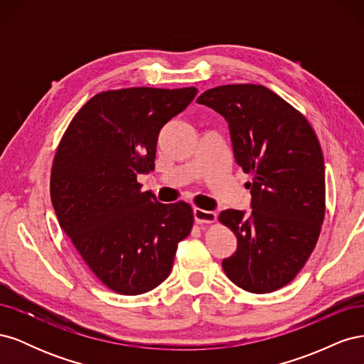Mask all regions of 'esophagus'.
<instances>
[{"label": "esophagus", "mask_w": 364, "mask_h": 364, "mask_svg": "<svg viewBox=\"0 0 364 364\" xmlns=\"http://www.w3.org/2000/svg\"><path fill=\"white\" fill-rule=\"evenodd\" d=\"M194 218L196 222L199 225H209V223H214L217 220V214L213 211H205V209L200 208H196L194 209Z\"/></svg>", "instance_id": "1"}]
</instances>
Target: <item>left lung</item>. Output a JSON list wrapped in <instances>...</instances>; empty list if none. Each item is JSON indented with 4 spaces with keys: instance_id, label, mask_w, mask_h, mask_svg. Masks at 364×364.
<instances>
[{
    "instance_id": "1",
    "label": "left lung",
    "mask_w": 364,
    "mask_h": 364,
    "mask_svg": "<svg viewBox=\"0 0 364 364\" xmlns=\"http://www.w3.org/2000/svg\"><path fill=\"white\" fill-rule=\"evenodd\" d=\"M197 103L229 123L237 164L249 174L252 211L220 213L238 240L226 277L250 293H272L302 270L325 218V165L308 119L262 85H223Z\"/></svg>"
}]
</instances>
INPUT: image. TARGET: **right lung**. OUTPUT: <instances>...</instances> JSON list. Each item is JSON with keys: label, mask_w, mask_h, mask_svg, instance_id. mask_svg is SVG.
Listing matches in <instances>:
<instances>
[{"label": "right lung", "mask_w": 364, "mask_h": 364, "mask_svg": "<svg viewBox=\"0 0 364 364\" xmlns=\"http://www.w3.org/2000/svg\"><path fill=\"white\" fill-rule=\"evenodd\" d=\"M194 86L124 87L87 100L54 155L50 194L59 225L107 289L135 296L171 272L193 208L159 203L138 174L155 168L161 129L196 97Z\"/></svg>", "instance_id": "right-lung-1"}]
</instances>
